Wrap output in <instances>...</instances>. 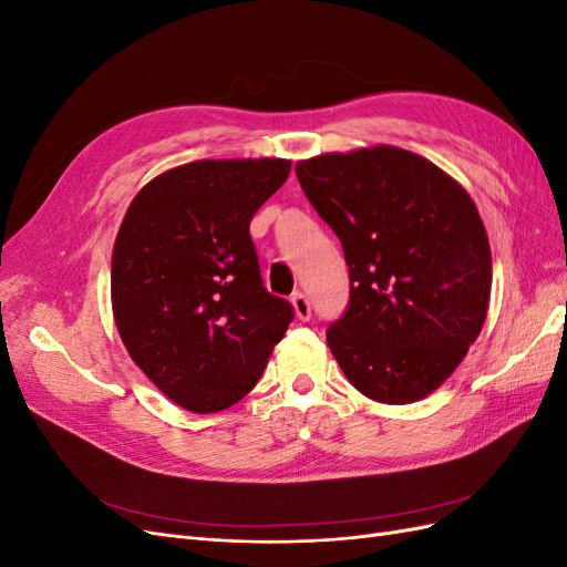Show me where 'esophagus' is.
<instances>
[{
  "instance_id": "34e87169",
  "label": "esophagus",
  "mask_w": 567,
  "mask_h": 567,
  "mask_svg": "<svg viewBox=\"0 0 567 567\" xmlns=\"http://www.w3.org/2000/svg\"><path fill=\"white\" fill-rule=\"evenodd\" d=\"M290 302H293V310H296V317L300 319V321H310V317H312V305H310V300H307V296L305 293H298L290 298Z\"/></svg>"
}]
</instances>
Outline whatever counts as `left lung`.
<instances>
[{
    "label": "left lung",
    "instance_id": "1",
    "mask_svg": "<svg viewBox=\"0 0 567 567\" xmlns=\"http://www.w3.org/2000/svg\"><path fill=\"white\" fill-rule=\"evenodd\" d=\"M296 175L350 269L348 310L326 331L336 362L369 400H423L487 317L492 252L473 198L398 146L323 153Z\"/></svg>",
    "mask_w": 567,
    "mask_h": 567
}]
</instances>
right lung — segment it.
<instances>
[{"label":"right lung","instance_id":"add662e5","mask_svg":"<svg viewBox=\"0 0 567 567\" xmlns=\"http://www.w3.org/2000/svg\"><path fill=\"white\" fill-rule=\"evenodd\" d=\"M290 161H196L151 179L120 225L111 298L134 364L175 404L213 414L260 381L293 305L262 286L250 219Z\"/></svg>","mask_w":567,"mask_h":567}]
</instances>
